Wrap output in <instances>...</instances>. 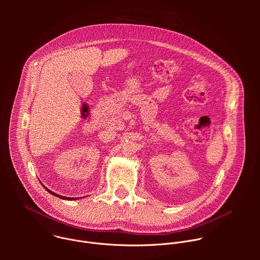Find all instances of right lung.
<instances>
[{
    "mask_svg": "<svg viewBox=\"0 0 260 260\" xmlns=\"http://www.w3.org/2000/svg\"><path fill=\"white\" fill-rule=\"evenodd\" d=\"M43 186H44V185H43ZM44 188H45V189H46L48 192H50L51 194H53L54 197H57V198H59V199H62V200H67V201H73V200H76V199H74V198L72 199V198H66V197H61V196H59V194H57V193H54L53 191L49 190V189H48V188H46L45 186H44Z\"/></svg>",
    "mask_w": 260,
    "mask_h": 260,
    "instance_id": "add662e5",
    "label": "right lung"
}]
</instances>
